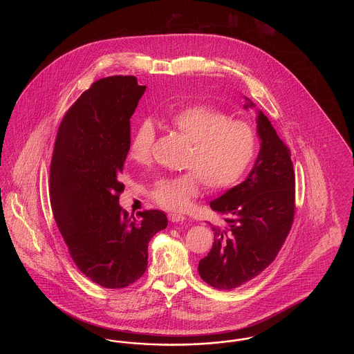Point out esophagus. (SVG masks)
Masks as SVG:
<instances>
[{"instance_id":"esophagus-1","label":"esophagus","mask_w":354,"mask_h":354,"mask_svg":"<svg viewBox=\"0 0 354 354\" xmlns=\"http://www.w3.org/2000/svg\"><path fill=\"white\" fill-rule=\"evenodd\" d=\"M169 220L171 223H179V221L185 220V215H180V214H176V212H171V214H169Z\"/></svg>"}]
</instances>
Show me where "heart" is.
Here are the masks:
<instances>
[{"mask_svg":"<svg viewBox=\"0 0 354 354\" xmlns=\"http://www.w3.org/2000/svg\"><path fill=\"white\" fill-rule=\"evenodd\" d=\"M171 124L185 135L192 147L185 158L183 175L158 180L152 198L171 211H185L199 195L201 182L219 191L237 183L252 162L256 151V131L245 120L232 119L219 109L195 104L169 118ZM156 136L150 119L142 120L130 142V156L138 163L151 159Z\"/></svg>","mask_w":354,"mask_h":354,"instance_id":"obj_1","label":"heart"}]
</instances>
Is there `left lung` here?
Returning <instances> with one entry per match:
<instances>
[{
  "label": "left lung",
  "instance_id": "8db88e82",
  "mask_svg": "<svg viewBox=\"0 0 354 354\" xmlns=\"http://www.w3.org/2000/svg\"><path fill=\"white\" fill-rule=\"evenodd\" d=\"M254 107L245 97L244 109ZM260 150L244 182L209 202L223 215L211 224L214 245L199 261L203 280L230 290L245 284L274 260L290 231L295 215V172L290 151L270 119L257 110Z\"/></svg>",
  "mask_w": 354,
  "mask_h": 354
}]
</instances>
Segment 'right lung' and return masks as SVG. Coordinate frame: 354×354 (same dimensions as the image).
<instances>
[{"label":"right lung","instance_id":"1","mask_svg":"<svg viewBox=\"0 0 354 354\" xmlns=\"http://www.w3.org/2000/svg\"><path fill=\"white\" fill-rule=\"evenodd\" d=\"M145 90L130 75L94 82L62 119L51 159V209L70 256L86 277L110 289L146 272L149 243L167 227L163 211L135 219L119 205L130 118Z\"/></svg>","mask_w":354,"mask_h":354}]
</instances>
